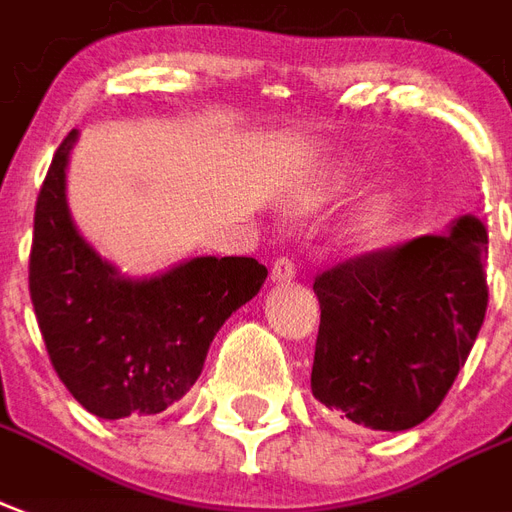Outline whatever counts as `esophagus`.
Masks as SVG:
<instances>
[{
  "mask_svg": "<svg viewBox=\"0 0 512 512\" xmlns=\"http://www.w3.org/2000/svg\"><path fill=\"white\" fill-rule=\"evenodd\" d=\"M295 279V263L290 257H279L271 268V282L274 285H285V282H293Z\"/></svg>",
  "mask_w": 512,
  "mask_h": 512,
  "instance_id": "1",
  "label": "esophagus"
}]
</instances>
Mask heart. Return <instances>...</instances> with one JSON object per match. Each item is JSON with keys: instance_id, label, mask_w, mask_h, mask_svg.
I'll return each instance as SVG.
<instances>
[{"instance_id": "obj_1", "label": "heart", "mask_w": 512, "mask_h": 512, "mask_svg": "<svg viewBox=\"0 0 512 512\" xmlns=\"http://www.w3.org/2000/svg\"><path fill=\"white\" fill-rule=\"evenodd\" d=\"M393 230H396V208L391 206V200H380L355 225L352 241L361 249H377L393 236Z\"/></svg>"}]
</instances>
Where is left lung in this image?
<instances>
[{
	"label": "left lung",
	"mask_w": 512,
	"mask_h": 512,
	"mask_svg": "<svg viewBox=\"0 0 512 512\" xmlns=\"http://www.w3.org/2000/svg\"><path fill=\"white\" fill-rule=\"evenodd\" d=\"M486 225L344 260L314 279V399L372 431H407L437 410L486 317Z\"/></svg>",
	"instance_id": "left-lung-1"
}]
</instances>
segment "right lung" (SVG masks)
Segmentation results:
<instances>
[{"label":"right lung","mask_w":512,"mask_h":512,"mask_svg":"<svg viewBox=\"0 0 512 512\" xmlns=\"http://www.w3.org/2000/svg\"><path fill=\"white\" fill-rule=\"evenodd\" d=\"M62 140L34 206L29 293L59 380L105 420L157 415L203 372L208 347L266 282L255 257H192L162 274L127 276L78 233L67 206Z\"/></svg>","instance_id":"obj_1"}]
</instances>
